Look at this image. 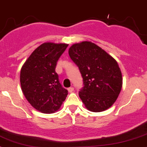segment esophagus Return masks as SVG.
Wrapping results in <instances>:
<instances>
[{
  "label": "esophagus",
  "mask_w": 147,
  "mask_h": 147,
  "mask_svg": "<svg viewBox=\"0 0 147 147\" xmlns=\"http://www.w3.org/2000/svg\"><path fill=\"white\" fill-rule=\"evenodd\" d=\"M67 90H68V91H69V93H72V92H73V90H74V88L73 87H69V88H68V89H67Z\"/></svg>",
  "instance_id": "34e87169"
}]
</instances>
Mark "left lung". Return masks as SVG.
I'll list each match as a JSON object with an SVG mask.
<instances>
[{
    "instance_id": "8db88e82",
    "label": "left lung",
    "mask_w": 147,
    "mask_h": 147,
    "mask_svg": "<svg viewBox=\"0 0 147 147\" xmlns=\"http://www.w3.org/2000/svg\"><path fill=\"white\" fill-rule=\"evenodd\" d=\"M69 55L83 78V87L79 96L86 107L95 112L110 107L117 100L123 84L117 61L99 46L88 41L72 45Z\"/></svg>"
}]
</instances>
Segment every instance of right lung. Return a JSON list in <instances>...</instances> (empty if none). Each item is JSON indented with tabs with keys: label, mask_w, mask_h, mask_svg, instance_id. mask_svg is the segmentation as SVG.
I'll list each match as a JSON object with an SVG mask.
<instances>
[{
	"label": "right lung",
	"mask_w": 147,
	"mask_h": 147,
	"mask_svg": "<svg viewBox=\"0 0 147 147\" xmlns=\"http://www.w3.org/2000/svg\"><path fill=\"white\" fill-rule=\"evenodd\" d=\"M67 46L64 43H42L22 67L20 83L23 94L40 112L53 113L58 110L68 94L55 72L57 61Z\"/></svg>",
	"instance_id": "1"
}]
</instances>
